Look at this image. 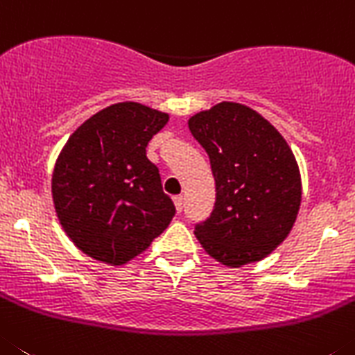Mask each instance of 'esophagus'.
Returning a JSON list of instances; mask_svg holds the SVG:
<instances>
[{"label":"esophagus","instance_id":"obj_1","mask_svg":"<svg viewBox=\"0 0 355 355\" xmlns=\"http://www.w3.org/2000/svg\"><path fill=\"white\" fill-rule=\"evenodd\" d=\"M173 201H175V207H177V212L180 214L182 210H184V196H175Z\"/></svg>","mask_w":355,"mask_h":355}]
</instances>
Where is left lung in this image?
Here are the masks:
<instances>
[{"label":"left lung","mask_w":355,"mask_h":355,"mask_svg":"<svg viewBox=\"0 0 355 355\" xmlns=\"http://www.w3.org/2000/svg\"><path fill=\"white\" fill-rule=\"evenodd\" d=\"M209 154L216 203L194 235L228 267L265 258L285 241L301 207V175L292 150L261 114L221 102L189 120Z\"/></svg>","instance_id":"8db88e82"}]
</instances>
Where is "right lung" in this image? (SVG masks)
I'll return each instance as SVG.
<instances>
[{
	"label": "right lung",
	"instance_id": "add662e5",
	"mask_svg": "<svg viewBox=\"0 0 355 355\" xmlns=\"http://www.w3.org/2000/svg\"><path fill=\"white\" fill-rule=\"evenodd\" d=\"M168 114L120 102L88 118L63 146L53 173V200L63 230L83 253L127 263L175 216L146 145Z\"/></svg>",
	"mask_w": 355,
	"mask_h": 355
}]
</instances>
